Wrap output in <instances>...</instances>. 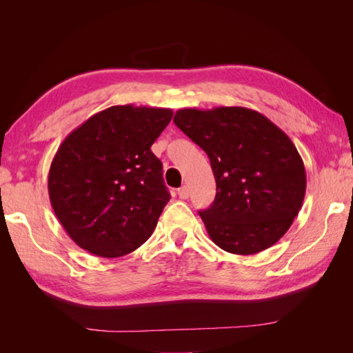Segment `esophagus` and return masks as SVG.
<instances>
[{
	"instance_id": "34e87169",
	"label": "esophagus",
	"mask_w": 353,
	"mask_h": 353,
	"mask_svg": "<svg viewBox=\"0 0 353 353\" xmlns=\"http://www.w3.org/2000/svg\"><path fill=\"white\" fill-rule=\"evenodd\" d=\"M176 193H178L179 199L185 200V199H188V196H190V190H188V187H187V185H183L181 188H178Z\"/></svg>"
}]
</instances>
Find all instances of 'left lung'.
<instances>
[{
	"label": "left lung",
	"mask_w": 353,
	"mask_h": 353,
	"mask_svg": "<svg viewBox=\"0 0 353 353\" xmlns=\"http://www.w3.org/2000/svg\"><path fill=\"white\" fill-rule=\"evenodd\" d=\"M175 125L206 152L216 196L200 210L212 241L254 254L279 241L302 208L303 160L279 126L245 108L181 109Z\"/></svg>",
	"instance_id": "1"
}]
</instances>
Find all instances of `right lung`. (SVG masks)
Wrapping results in <instances>:
<instances>
[{
    "label": "right lung",
    "instance_id": "obj_1",
    "mask_svg": "<svg viewBox=\"0 0 353 353\" xmlns=\"http://www.w3.org/2000/svg\"><path fill=\"white\" fill-rule=\"evenodd\" d=\"M172 116L170 109L112 105L61 143L50 166L48 194L79 248L119 258L152 236L170 194L150 147Z\"/></svg>",
    "mask_w": 353,
    "mask_h": 353
}]
</instances>
